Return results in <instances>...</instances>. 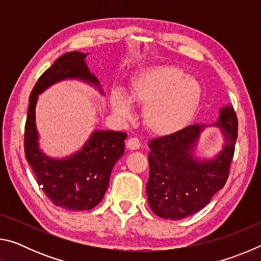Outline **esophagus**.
<instances>
[{"label": "esophagus", "mask_w": 261, "mask_h": 261, "mask_svg": "<svg viewBox=\"0 0 261 261\" xmlns=\"http://www.w3.org/2000/svg\"><path fill=\"white\" fill-rule=\"evenodd\" d=\"M126 147L129 148L130 151H136V149H139L140 141L137 138H130L126 141Z\"/></svg>", "instance_id": "esophagus-1"}]
</instances>
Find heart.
<instances>
[{
    "label": "heart",
    "mask_w": 261,
    "mask_h": 261,
    "mask_svg": "<svg viewBox=\"0 0 261 261\" xmlns=\"http://www.w3.org/2000/svg\"><path fill=\"white\" fill-rule=\"evenodd\" d=\"M201 86L196 78L175 65L149 68L131 81L130 99L144 107L147 130L156 136H170L183 130L197 113ZM113 112L121 118L131 116V105L121 91L110 96Z\"/></svg>",
    "instance_id": "b5f03b06"
}]
</instances>
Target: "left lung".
Instances as JSON below:
<instances>
[{
    "label": "left lung",
    "instance_id": "1",
    "mask_svg": "<svg viewBox=\"0 0 261 261\" xmlns=\"http://www.w3.org/2000/svg\"><path fill=\"white\" fill-rule=\"evenodd\" d=\"M211 126L220 130L223 148L213 158H198L197 141ZM236 139V114L230 105H226L219 109V117L212 124L197 123L149 141L146 193L153 213L162 219L182 220L204 208L227 182Z\"/></svg>",
    "mask_w": 261,
    "mask_h": 261
}]
</instances>
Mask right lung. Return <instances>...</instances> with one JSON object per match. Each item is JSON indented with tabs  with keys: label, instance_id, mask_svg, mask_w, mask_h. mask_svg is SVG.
I'll list each match as a JSON object with an SVG mask.
<instances>
[{
	"label": "right lung",
	"instance_id": "1",
	"mask_svg": "<svg viewBox=\"0 0 261 261\" xmlns=\"http://www.w3.org/2000/svg\"><path fill=\"white\" fill-rule=\"evenodd\" d=\"M82 51H69L47 69L30 95L25 124V156L43 193L54 205L73 212L95 207L108 189L112 170L124 154L126 134L113 130H95L81 149L64 158H51L40 148L35 109L39 95L56 83L78 81L94 87L105 95L98 78L91 72Z\"/></svg>",
	"mask_w": 261,
	"mask_h": 261
}]
</instances>
